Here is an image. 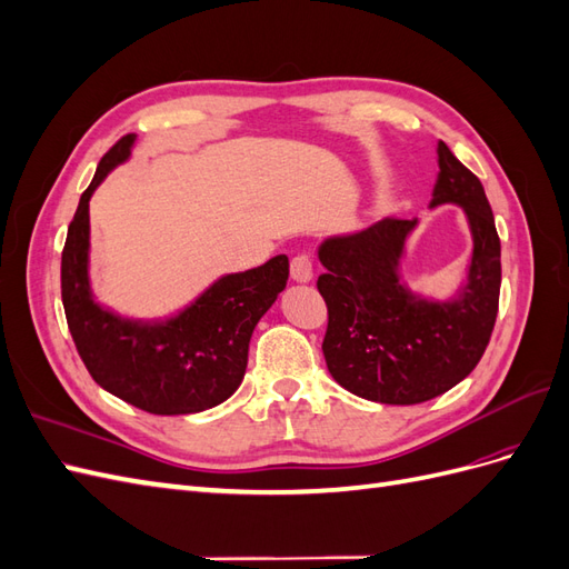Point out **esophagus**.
Returning a JSON list of instances; mask_svg holds the SVG:
<instances>
[{"instance_id":"1","label":"esophagus","mask_w":569,"mask_h":569,"mask_svg":"<svg viewBox=\"0 0 569 569\" xmlns=\"http://www.w3.org/2000/svg\"><path fill=\"white\" fill-rule=\"evenodd\" d=\"M289 272H291V280H295V282H311L313 280V261H311V256H308V253H297L295 258H291Z\"/></svg>"}]
</instances>
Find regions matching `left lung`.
Listing matches in <instances>:
<instances>
[{"label":"left lung","mask_w":569,"mask_h":569,"mask_svg":"<svg viewBox=\"0 0 569 569\" xmlns=\"http://www.w3.org/2000/svg\"><path fill=\"white\" fill-rule=\"evenodd\" d=\"M432 209L462 206L472 232L468 284L451 301H427L403 287L399 266L418 220L385 218L325 239L318 291L327 303L325 363L360 399L412 406L468 377L485 356L501 295V239L485 187L439 142Z\"/></svg>","instance_id":"obj_1"}]
</instances>
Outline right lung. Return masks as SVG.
Returning a JSON list of instances; mask_svg holds the SVG:
<instances>
[{
  "mask_svg": "<svg viewBox=\"0 0 569 569\" xmlns=\"http://www.w3.org/2000/svg\"><path fill=\"white\" fill-rule=\"evenodd\" d=\"M134 134L104 153L68 226L61 253V299L68 330L92 380L153 416H187L222 403L244 380L256 322L287 287L289 261L226 274L166 322L120 318L101 308L90 289V197L130 157Z\"/></svg>",
  "mask_w": 569,
  "mask_h": 569,
  "instance_id": "add662e5",
  "label": "right lung"
}]
</instances>
